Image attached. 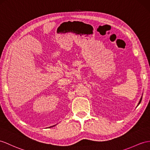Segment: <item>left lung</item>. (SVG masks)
<instances>
[{"instance_id":"obj_1","label":"left lung","mask_w":150,"mask_h":150,"mask_svg":"<svg viewBox=\"0 0 150 150\" xmlns=\"http://www.w3.org/2000/svg\"><path fill=\"white\" fill-rule=\"evenodd\" d=\"M141 100H142V97L141 98V99H140V101H139V104L141 103Z\"/></svg>"}]
</instances>
